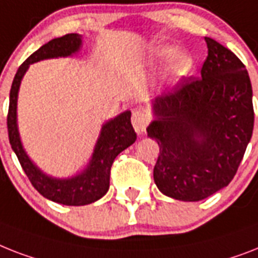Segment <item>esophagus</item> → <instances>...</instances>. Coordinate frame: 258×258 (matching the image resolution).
Listing matches in <instances>:
<instances>
[{"label": "esophagus", "mask_w": 258, "mask_h": 258, "mask_svg": "<svg viewBox=\"0 0 258 258\" xmlns=\"http://www.w3.org/2000/svg\"><path fill=\"white\" fill-rule=\"evenodd\" d=\"M131 122H133V125H134V128H135L136 133L142 134L146 131V127H147V124H148V118L144 111L136 110V111H134Z\"/></svg>", "instance_id": "1"}]
</instances>
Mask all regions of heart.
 <instances>
[{
  "mask_svg": "<svg viewBox=\"0 0 258 258\" xmlns=\"http://www.w3.org/2000/svg\"><path fill=\"white\" fill-rule=\"evenodd\" d=\"M174 58L171 60V71L175 77H185L192 69V58L185 51H175L171 46H160L154 50L152 59L155 63H163L169 58Z\"/></svg>",
  "mask_w": 258,
  "mask_h": 258,
  "instance_id": "1",
  "label": "heart"
}]
</instances>
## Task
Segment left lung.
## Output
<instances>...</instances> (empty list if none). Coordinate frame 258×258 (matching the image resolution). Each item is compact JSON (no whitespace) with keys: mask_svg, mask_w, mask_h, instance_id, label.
I'll list each match as a JSON object with an SVG mask.
<instances>
[{"mask_svg":"<svg viewBox=\"0 0 258 258\" xmlns=\"http://www.w3.org/2000/svg\"><path fill=\"white\" fill-rule=\"evenodd\" d=\"M202 77H189L154 102L147 128L160 152L154 180L165 196L199 202L227 187L252 138V85L231 50L205 37Z\"/></svg>","mask_w":258,"mask_h":258,"instance_id":"obj_1","label":"left lung"}]
</instances>
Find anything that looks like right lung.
Returning a JSON list of instances; mask_svg holds the SVG:
<instances>
[{"mask_svg": "<svg viewBox=\"0 0 258 258\" xmlns=\"http://www.w3.org/2000/svg\"><path fill=\"white\" fill-rule=\"evenodd\" d=\"M81 43V35L71 33L60 38L51 39L31 54L17 70L10 89L9 111H8L9 142L26 176L29 177L33 187L42 196L63 205L91 204L107 194L110 187L111 165L114 163L115 158L136 140V134L131 124V112L125 111L123 114L118 115L116 118L111 119L110 122L102 127L89 167L81 175L70 179H54L46 176L45 173H42L31 163L24 151L17 128V96H18L21 79L30 63L47 58L71 55L75 51H78Z\"/></svg>", "mask_w": 258, "mask_h": 258, "instance_id": "right-lung-1", "label": "right lung"}]
</instances>
